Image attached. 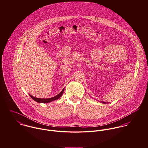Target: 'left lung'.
I'll list each match as a JSON object with an SVG mask.
<instances>
[{
  "mask_svg": "<svg viewBox=\"0 0 148 148\" xmlns=\"http://www.w3.org/2000/svg\"><path fill=\"white\" fill-rule=\"evenodd\" d=\"M101 103H104V104H106V102H104V101H101Z\"/></svg>",
  "mask_w": 148,
  "mask_h": 148,
  "instance_id": "8db88e82",
  "label": "left lung"
}]
</instances>
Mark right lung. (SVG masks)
<instances>
[{
  "label": "right lung",
  "instance_id": "right-lung-1",
  "mask_svg": "<svg viewBox=\"0 0 148 148\" xmlns=\"http://www.w3.org/2000/svg\"><path fill=\"white\" fill-rule=\"evenodd\" d=\"M64 89L65 88H63V90H62V91L58 94L57 95L54 97H52V98H47V99H41V98H35L33 96L29 95V96L31 97V98L33 100H34V101L38 102V103H49L50 101H54V100H57L60 98L61 97V96L63 94V92L64 91Z\"/></svg>",
  "mask_w": 148,
  "mask_h": 148
}]
</instances>
